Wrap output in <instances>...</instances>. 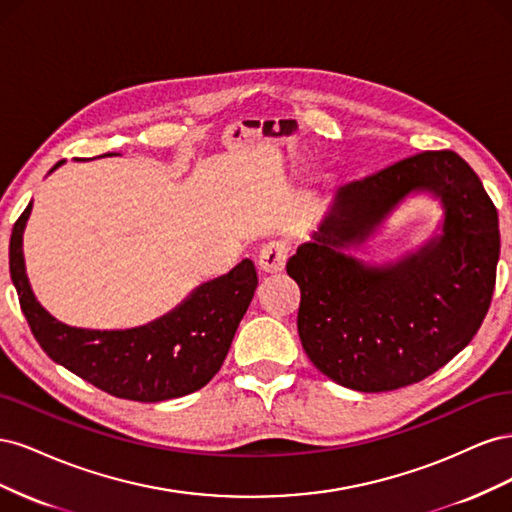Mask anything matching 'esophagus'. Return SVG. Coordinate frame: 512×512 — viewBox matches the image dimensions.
<instances>
[{
	"mask_svg": "<svg viewBox=\"0 0 512 512\" xmlns=\"http://www.w3.org/2000/svg\"><path fill=\"white\" fill-rule=\"evenodd\" d=\"M286 260H288V247L280 241H273L260 250L258 267L262 273L277 275L286 269Z\"/></svg>",
	"mask_w": 512,
	"mask_h": 512,
	"instance_id": "1",
	"label": "esophagus"
}]
</instances>
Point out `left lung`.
<instances>
[{
	"mask_svg": "<svg viewBox=\"0 0 512 512\" xmlns=\"http://www.w3.org/2000/svg\"><path fill=\"white\" fill-rule=\"evenodd\" d=\"M412 191L441 198V235L393 266L350 257ZM498 258V211L455 151L416 153L348 183L286 265L301 288L303 350L346 389L382 393L421 382L472 342L489 312Z\"/></svg>",
	"mask_w": 512,
	"mask_h": 512,
	"instance_id": "obj_1",
	"label": "left lung"
}]
</instances>
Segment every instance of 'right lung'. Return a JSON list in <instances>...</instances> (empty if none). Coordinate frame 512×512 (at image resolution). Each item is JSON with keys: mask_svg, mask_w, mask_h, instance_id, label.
Segmentation results:
<instances>
[{"mask_svg": "<svg viewBox=\"0 0 512 512\" xmlns=\"http://www.w3.org/2000/svg\"><path fill=\"white\" fill-rule=\"evenodd\" d=\"M61 164L64 160L53 170ZM29 213L32 203L12 228L10 277L29 329L55 363L108 395L147 404L190 395L218 374L258 286L252 260L245 258L230 273L198 286L173 312L145 327L76 329L46 312L29 286L23 258Z\"/></svg>", "mask_w": 512, "mask_h": 512, "instance_id": "1", "label": "right lung"}]
</instances>
